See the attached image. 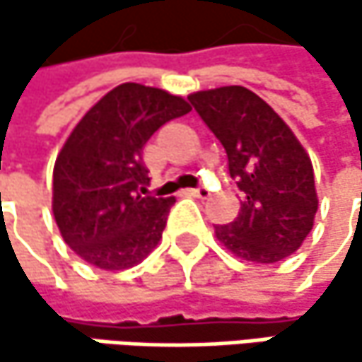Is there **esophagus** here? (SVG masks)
I'll return each instance as SVG.
<instances>
[{"label":"esophagus","instance_id":"34e87169","mask_svg":"<svg viewBox=\"0 0 362 362\" xmlns=\"http://www.w3.org/2000/svg\"><path fill=\"white\" fill-rule=\"evenodd\" d=\"M188 192H190V194H194V197H199V199H207V197L211 194V192H209V190H207L205 186H197V188H190Z\"/></svg>","mask_w":362,"mask_h":362}]
</instances>
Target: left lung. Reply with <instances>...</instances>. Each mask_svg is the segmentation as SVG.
I'll return each instance as SVG.
<instances>
[{
  "label": "left lung",
  "instance_id": "left-lung-1",
  "mask_svg": "<svg viewBox=\"0 0 362 362\" xmlns=\"http://www.w3.org/2000/svg\"><path fill=\"white\" fill-rule=\"evenodd\" d=\"M228 155L230 178L245 194L239 216L216 226L235 255L274 264L300 250L319 207L310 157L257 94L228 86L188 96Z\"/></svg>",
  "mask_w": 362,
  "mask_h": 362
}]
</instances>
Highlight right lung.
I'll list each match as a JSON object with an SVG mask.
<instances>
[{
    "mask_svg": "<svg viewBox=\"0 0 362 362\" xmlns=\"http://www.w3.org/2000/svg\"><path fill=\"white\" fill-rule=\"evenodd\" d=\"M190 110L180 96L123 83L77 123L54 165V218L64 243L88 264L121 270L161 239L174 197L146 192L142 151L168 121Z\"/></svg>",
    "mask_w": 362,
    "mask_h": 362,
    "instance_id": "right-lung-1",
    "label": "right lung"
}]
</instances>
